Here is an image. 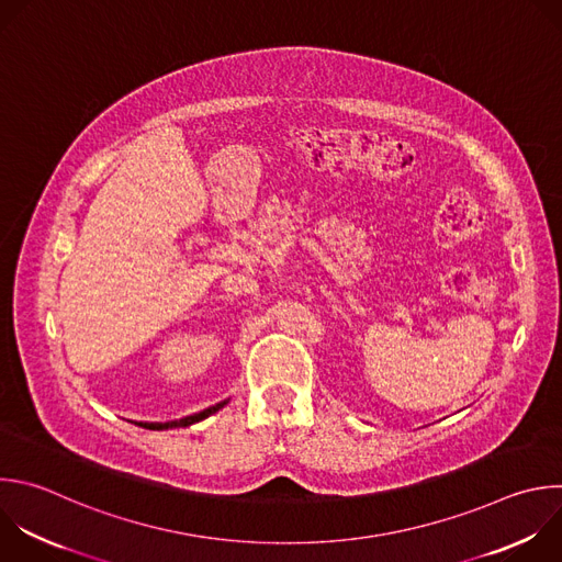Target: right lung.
<instances>
[{
  "label": "right lung",
  "mask_w": 562,
  "mask_h": 562,
  "mask_svg": "<svg viewBox=\"0 0 562 562\" xmlns=\"http://www.w3.org/2000/svg\"><path fill=\"white\" fill-rule=\"evenodd\" d=\"M227 402H221V404H216V406H210V408H205L203 413H196V415H190V417H182V419H176V422H165V424H138L140 428H147V430H169V428H187V426H192V424H199V422H203V419H207L210 415H214V413H218L223 406H225Z\"/></svg>",
  "instance_id": "right-lung-1"
}]
</instances>
